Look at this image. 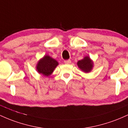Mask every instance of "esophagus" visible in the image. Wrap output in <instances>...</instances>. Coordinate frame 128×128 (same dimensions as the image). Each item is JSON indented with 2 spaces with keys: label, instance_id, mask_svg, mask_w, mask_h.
I'll list each match as a JSON object with an SVG mask.
<instances>
[{
  "label": "esophagus",
  "instance_id": "esophagus-1",
  "mask_svg": "<svg viewBox=\"0 0 128 128\" xmlns=\"http://www.w3.org/2000/svg\"><path fill=\"white\" fill-rule=\"evenodd\" d=\"M64 64H71V60H70V59L65 60H64Z\"/></svg>",
  "mask_w": 128,
  "mask_h": 128
}]
</instances>
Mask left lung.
I'll use <instances>...</instances> for the list:
<instances>
[{
    "mask_svg": "<svg viewBox=\"0 0 128 128\" xmlns=\"http://www.w3.org/2000/svg\"><path fill=\"white\" fill-rule=\"evenodd\" d=\"M78 66L85 72L91 71L92 68L93 63L89 57H85L84 58L77 62Z\"/></svg>",
    "mask_w": 128,
    "mask_h": 128,
    "instance_id": "1",
    "label": "left lung"
}]
</instances>
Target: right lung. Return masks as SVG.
Masks as SVG:
<instances>
[{"label": "right lung", "instance_id": "obj_1", "mask_svg": "<svg viewBox=\"0 0 128 128\" xmlns=\"http://www.w3.org/2000/svg\"><path fill=\"white\" fill-rule=\"evenodd\" d=\"M57 65L58 62L56 60L48 56H45L37 64V70L40 74L48 76L52 74Z\"/></svg>", "mask_w": 128, "mask_h": 128}]
</instances>
